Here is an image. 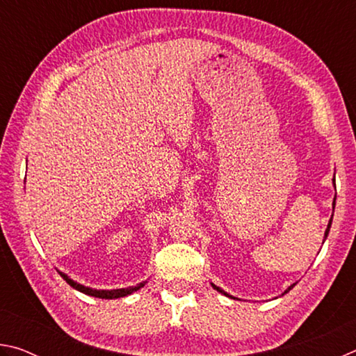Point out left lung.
Masks as SVG:
<instances>
[{"mask_svg": "<svg viewBox=\"0 0 356 356\" xmlns=\"http://www.w3.org/2000/svg\"><path fill=\"white\" fill-rule=\"evenodd\" d=\"M333 184H334V179H333ZM334 206H336V196H334V201H333V210H334ZM331 220H333V215H331ZM331 220H330V222H328V227H327V231H325V238H327V236H328V232H330V227H331ZM213 286V289H216V291H218L220 293H222V295H226V297H229V295L225 292V291H222V289H220L218 286H215V284H212ZM295 284H292V286H289V289H287V291L284 292V293H287L289 291H291V289L293 287Z\"/></svg>", "mask_w": 356, "mask_h": 356, "instance_id": "left-lung-1", "label": "left lung"}]
</instances>
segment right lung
Wrapping results in <instances>:
<instances>
[{
  "label": "right lung",
  "instance_id": "right-lung-1",
  "mask_svg": "<svg viewBox=\"0 0 356 356\" xmlns=\"http://www.w3.org/2000/svg\"><path fill=\"white\" fill-rule=\"evenodd\" d=\"M59 275L63 276V278L65 280V282L67 284H70L74 289H76V291H80L86 295H91V297H95V298H106V300H113V298H120V297H127V295L136 292L138 289H141L146 282H140V284L136 286H131V287H127V289H113V291H97V289H91V287H86L83 284H78V282H75L74 280H70L67 275L59 272Z\"/></svg>",
  "mask_w": 356,
  "mask_h": 356
}]
</instances>
